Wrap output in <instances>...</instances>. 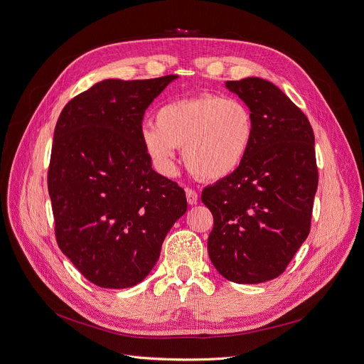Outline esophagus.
<instances>
[{
    "label": "esophagus",
    "instance_id": "obj_1",
    "mask_svg": "<svg viewBox=\"0 0 364 364\" xmlns=\"http://www.w3.org/2000/svg\"><path fill=\"white\" fill-rule=\"evenodd\" d=\"M186 200L189 204H197L198 203V194L197 191H194V189L191 188H186Z\"/></svg>",
    "mask_w": 364,
    "mask_h": 364
}]
</instances>
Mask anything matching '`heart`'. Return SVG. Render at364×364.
I'll use <instances>...</instances> for the list:
<instances>
[{
	"label": "heart",
	"mask_w": 364,
	"mask_h": 364,
	"mask_svg": "<svg viewBox=\"0 0 364 364\" xmlns=\"http://www.w3.org/2000/svg\"><path fill=\"white\" fill-rule=\"evenodd\" d=\"M255 134L252 111L245 102L219 95L171 100L145 124L142 145L161 175L176 171V148L186 167L204 181H222L243 166Z\"/></svg>",
	"instance_id": "b5f03b06"
}]
</instances>
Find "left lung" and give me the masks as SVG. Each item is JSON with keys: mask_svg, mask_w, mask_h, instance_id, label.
<instances>
[{"mask_svg": "<svg viewBox=\"0 0 364 364\" xmlns=\"http://www.w3.org/2000/svg\"><path fill=\"white\" fill-rule=\"evenodd\" d=\"M225 87L252 111L255 134L243 166L201 194L213 215L207 250L225 279L256 284L283 274L309 234L318 185L314 132L267 80L249 77Z\"/></svg>", "mask_w": 364, "mask_h": 364, "instance_id": "8db88e82", "label": "left lung"}]
</instances>
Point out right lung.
Returning <instances> with one entry per match:
<instances>
[{
    "label": "right lung",
    "instance_id": "obj_1",
    "mask_svg": "<svg viewBox=\"0 0 364 364\" xmlns=\"http://www.w3.org/2000/svg\"><path fill=\"white\" fill-rule=\"evenodd\" d=\"M176 78L103 80L59 115L47 175L56 241L99 287L141 283L186 212L185 191L152 170L141 137L145 109Z\"/></svg>",
    "mask_w": 364,
    "mask_h": 364
}]
</instances>
